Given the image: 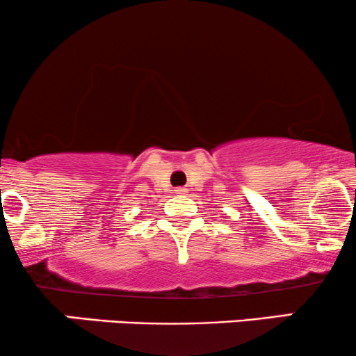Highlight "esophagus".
<instances>
[{
	"mask_svg": "<svg viewBox=\"0 0 356 356\" xmlns=\"http://www.w3.org/2000/svg\"><path fill=\"white\" fill-rule=\"evenodd\" d=\"M175 193H177L178 196H181V195H185L186 190H185V188H177V190H175Z\"/></svg>",
	"mask_w": 356,
	"mask_h": 356,
	"instance_id": "34e87169",
	"label": "esophagus"
}]
</instances>
